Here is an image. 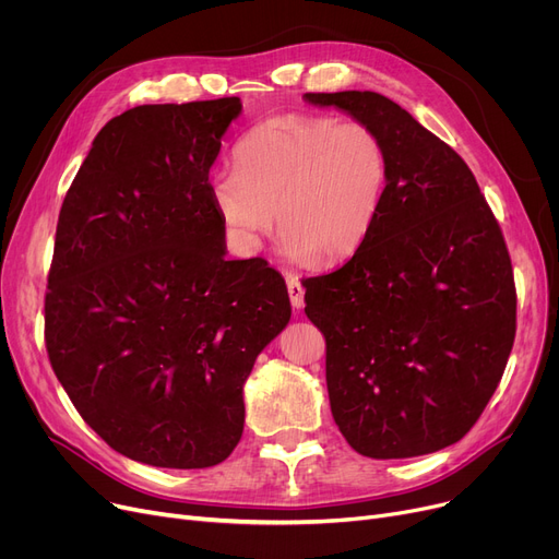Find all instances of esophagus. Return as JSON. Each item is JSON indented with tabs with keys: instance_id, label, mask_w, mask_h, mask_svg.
Here are the masks:
<instances>
[{
	"instance_id": "esophagus-1",
	"label": "esophagus",
	"mask_w": 559,
	"mask_h": 559,
	"mask_svg": "<svg viewBox=\"0 0 559 559\" xmlns=\"http://www.w3.org/2000/svg\"><path fill=\"white\" fill-rule=\"evenodd\" d=\"M285 283H287V295H289L292 308L301 310V308H304V295H306V289H304L299 276H297V274H287V276H285Z\"/></svg>"
}]
</instances>
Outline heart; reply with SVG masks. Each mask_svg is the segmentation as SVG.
Wrapping results in <instances>:
<instances>
[{
    "instance_id": "b5f03b06",
    "label": "heart",
    "mask_w": 559,
    "mask_h": 559,
    "mask_svg": "<svg viewBox=\"0 0 559 559\" xmlns=\"http://www.w3.org/2000/svg\"><path fill=\"white\" fill-rule=\"evenodd\" d=\"M390 179L385 140L365 122L276 115L235 146V167L211 179L215 211L242 253L283 228V253L340 264L371 238Z\"/></svg>"
}]
</instances>
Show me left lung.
<instances>
[{"instance_id":"1","label":"left lung","mask_w":559,"mask_h":559,"mask_svg":"<svg viewBox=\"0 0 559 559\" xmlns=\"http://www.w3.org/2000/svg\"><path fill=\"white\" fill-rule=\"evenodd\" d=\"M385 140L390 179L371 238L308 278L306 314L326 337L333 419L376 460L447 449L472 430L516 333L510 253L476 176L378 93H306Z\"/></svg>"}]
</instances>
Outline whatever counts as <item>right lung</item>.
Returning a JSON list of instances; mask_svg holds the SVG:
<instances>
[{
	"label": "right lung",
	"instance_id": "right-lung-1",
	"mask_svg": "<svg viewBox=\"0 0 559 559\" xmlns=\"http://www.w3.org/2000/svg\"><path fill=\"white\" fill-rule=\"evenodd\" d=\"M240 112L224 97L112 117L58 215L51 369L83 421L142 464L224 462L242 437L245 380L292 314L267 260H226L209 171Z\"/></svg>",
	"mask_w": 559,
	"mask_h": 559
}]
</instances>
